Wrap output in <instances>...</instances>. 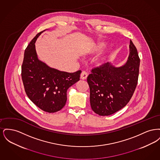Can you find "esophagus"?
I'll list each match as a JSON object with an SVG mask.
<instances>
[{
	"instance_id": "obj_1",
	"label": "esophagus",
	"mask_w": 160,
	"mask_h": 160,
	"mask_svg": "<svg viewBox=\"0 0 160 160\" xmlns=\"http://www.w3.org/2000/svg\"><path fill=\"white\" fill-rule=\"evenodd\" d=\"M88 77V74L85 71H82L81 75H80V78L82 80H86Z\"/></svg>"
}]
</instances>
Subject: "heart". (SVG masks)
<instances>
[{"instance_id":"b5f03b06","label":"heart","mask_w":160,"mask_h":160,"mask_svg":"<svg viewBox=\"0 0 160 160\" xmlns=\"http://www.w3.org/2000/svg\"><path fill=\"white\" fill-rule=\"evenodd\" d=\"M105 47H106V44L104 43H99L97 46H95V47L91 50L90 52L91 53L93 54L99 53ZM109 54L110 53L108 52L107 53L103 54L102 56H100L99 57H97V58H95V59L94 60L95 65L98 68L104 67L108 62V60L109 58Z\"/></svg>"}]
</instances>
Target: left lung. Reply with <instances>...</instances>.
I'll return each mask as SVG.
<instances>
[{"label": "left lung", "mask_w": 160, "mask_h": 160, "mask_svg": "<svg viewBox=\"0 0 160 160\" xmlns=\"http://www.w3.org/2000/svg\"><path fill=\"white\" fill-rule=\"evenodd\" d=\"M129 56L122 66L108 62L92 70L87 81L90 88L92 110L99 116L113 114L125 106L137 86L140 59L137 48L130 40Z\"/></svg>", "instance_id": "8db88e82"}]
</instances>
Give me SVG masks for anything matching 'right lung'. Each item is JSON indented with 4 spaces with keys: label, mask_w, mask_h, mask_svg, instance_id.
Here are the masks:
<instances>
[{
    "label": "right lung",
    "mask_w": 160,
    "mask_h": 160,
    "mask_svg": "<svg viewBox=\"0 0 160 160\" xmlns=\"http://www.w3.org/2000/svg\"><path fill=\"white\" fill-rule=\"evenodd\" d=\"M42 31L33 38L24 51L22 77L29 98L39 108L54 113L65 106L69 88L80 80L82 71L73 73L61 71L40 61L35 42Z\"/></svg>",
    "instance_id": "right-lung-1"
}]
</instances>
